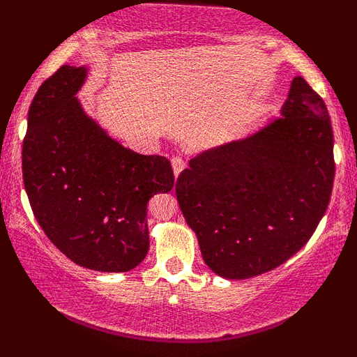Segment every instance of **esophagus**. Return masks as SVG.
<instances>
[{"label": "esophagus", "instance_id": "esophagus-1", "mask_svg": "<svg viewBox=\"0 0 357 357\" xmlns=\"http://www.w3.org/2000/svg\"><path fill=\"white\" fill-rule=\"evenodd\" d=\"M172 169H174V175L175 178L182 174V170L185 169V160L182 158H172Z\"/></svg>", "mask_w": 357, "mask_h": 357}]
</instances>
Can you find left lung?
I'll use <instances>...</instances> for the list:
<instances>
[{
    "label": "left lung",
    "mask_w": 357,
    "mask_h": 357,
    "mask_svg": "<svg viewBox=\"0 0 357 357\" xmlns=\"http://www.w3.org/2000/svg\"><path fill=\"white\" fill-rule=\"evenodd\" d=\"M333 178L328 110L297 76L281 116L195 155L175 193L209 270L247 280L305 245L328 208Z\"/></svg>",
    "instance_id": "8db88e82"
}]
</instances>
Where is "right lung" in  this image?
<instances>
[{
	"mask_svg": "<svg viewBox=\"0 0 357 357\" xmlns=\"http://www.w3.org/2000/svg\"><path fill=\"white\" fill-rule=\"evenodd\" d=\"M89 66L65 65L38 87L27 116L22 178L33 216L76 265L123 273L149 250L148 202L174 188L162 155L126 148L77 99Z\"/></svg>",
	"mask_w": 357,
	"mask_h": 357,
	"instance_id": "obj_1",
	"label": "right lung"
}]
</instances>
